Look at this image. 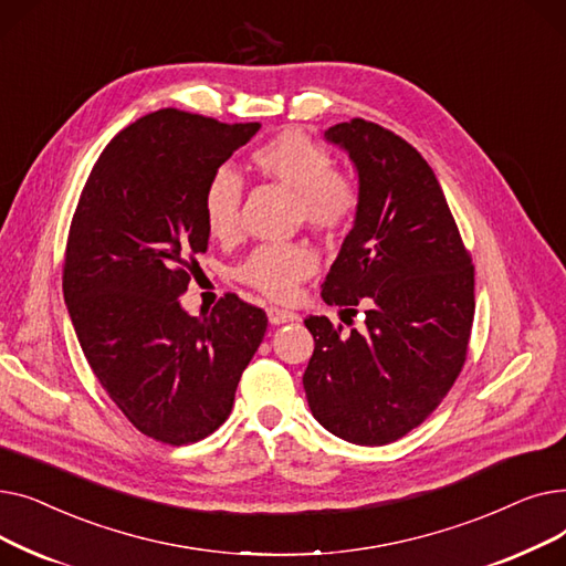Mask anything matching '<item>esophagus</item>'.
Wrapping results in <instances>:
<instances>
[{
	"mask_svg": "<svg viewBox=\"0 0 566 566\" xmlns=\"http://www.w3.org/2000/svg\"><path fill=\"white\" fill-rule=\"evenodd\" d=\"M268 321H271L273 325H280V323H286V321H298V314L280 310V307H268Z\"/></svg>",
	"mask_w": 566,
	"mask_h": 566,
	"instance_id": "34e87169",
	"label": "esophagus"
}]
</instances>
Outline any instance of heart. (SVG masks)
Returning <instances> with one entry per match:
<instances>
[{"label": "heart", "mask_w": 566, "mask_h": 566, "mask_svg": "<svg viewBox=\"0 0 566 566\" xmlns=\"http://www.w3.org/2000/svg\"><path fill=\"white\" fill-rule=\"evenodd\" d=\"M256 176L293 192V218L323 235L348 231L360 213L363 190L355 176L335 167L333 156L307 133L289 128L259 144L250 154ZM243 181L233 169L220 167L208 178L201 197L203 222L218 241H233L241 231ZM318 268V254L307 241L268 243L235 265V280L265 298L289 301L301 282Z\"/></svg>", "instance_id": "1"}]
</instances>
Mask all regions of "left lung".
Masks as SVG:
<instances>
[{"mask_svg":"<svg viewBox=\"0 0 566 566\" xmlns=\"http://www.w3.org/2000/svg\"><path fill=\"white\" fill-rule=\"evenodd\" d=\"M325 137L358 167L363 206L321 295L350 314L365 305V323L344 333L328 316L305 318L314 353L303 385L331 433L388 444L429 418L465 365L474 265L418 148L365 118Z\"/></svg>","mask_w":566,"mask_h":566,"instance_id":"8db88e82","label":"left lung"}]
</instances>
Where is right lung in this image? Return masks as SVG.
I'll list each match as a JSON object with an SVG mask.
<instances>
[{
  "instance_id": "right-lung-1",
  "label": "right lung",
  "mask_w": 566,
  "mask_h": 566,
  "mask_svg": "<svg viewBox=\"0 0 566 566\" xmlns=\"http://www.w3.org/2000/svg\"><path fill=\"white\" fill-rule=\"evenodd\" d=\"M259 128L146 114L103 148L71 220L64 301L84 358L133 427L174 448L229 418L268 328L235 293L203 316L178 303L208 250V178Z\"/></svg>"
}]
</instances>
